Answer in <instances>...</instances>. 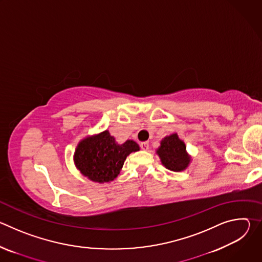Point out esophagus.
<instances>
[{
    "instance_id": "34e87169",
    "label": "esophagus",
    "mask_w": 262,
    "mask_h": 262,
    "mask_svg": "<svg viewBox=\"0 0 262 262\" xmlns=\"http://www.w3.org/2000/svg\"><path fill=\"white\" fill-rule=\"evenodd\" d=\"M140 145H141V148L143 149V150H148V148H149L148 142H142Z\"/></svg>"
}]
</instances>
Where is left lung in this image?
<instances>
[{"mask_svg": "<svg viewBox=\"0 0 262 262\" xmlns=\"http://www.w3.org/2000/svg\"><path fill=\"white\" fill-rule=\"evenodd\" d=\"M162 165L173 172H181L189 167L192 157L186 151V146L176 133L165 137L156 150Z\"/></svg>", "mask_w": 262, "mask_h": 262, "instance_id": "8db88e82", "label": "left lung"}]
</instances>
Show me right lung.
Returning a JSON list of instances; mask_svg holds the SVG:
<instances>
[{"label": "right lung", "mask_w": 262, "mask_h": 262, "mask_svg": "<svg viewBox=\"0 0 262 262\" xmlns=\"http://www.w3.org/2000/svg\"><path fill=\"white\" fill-rule=\"evenodd\" d=\"M140 150L133 140L122 144L116 142L108 130L82 139L73 155V162L81 174L98 183L113 181L132 152Z\"/></svg>", "instance_id": "add662e5"}]
</instances>
